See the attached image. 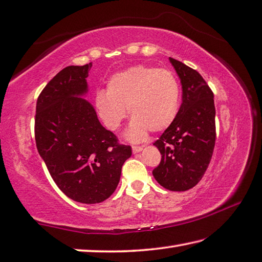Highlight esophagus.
<instances>
[{
	"label": "esophagus",
	"mask_w": 262,
	"mask_h": 262,
	"mask_svg": "<svg viewBox=\"0 0 262 262\" xmlns=\"http://www.w3.org/2000/svg\"><path fill=\"white\" fill-rule=\"evenodd\" d=\"M143 150V146H133V153L136 155V153H140Z\"/></svg>",
	"instance_id": "obj_1"
}]
</instances>
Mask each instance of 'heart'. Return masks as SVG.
Wrapping results in <instances>:
<instances>
[{
  "label": "heart",
  "mask_w": 262,
  "mask_h": 262,
  "mask_svg": "<svg viewBox=\"0 0 262 262\" xmlns=\"http://www.w3.org/2000/svg\"><path fill=\"white\" fill-rule=\"evenodd\" d=\"M181 90L170 71L146 66L130 67L115 74L106 92L99 91L94 104L97 115L110 130H118L127 117H133L126 137L141 142L148 130L162 132L172 124L179 109Z\"/></svg>",
  "instance_id": "b5f03b06"
}]
</instances>
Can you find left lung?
Returning a JSON list of instances; mask_svg holds the SVG:
<instances>
[{"mask_svg": "<svg viewBox=\"0 0 262 262\" xmlns=\"http://www.w3.org/2000/svg\"><path fill=\"white\" fill-rule=\"evenodd\" d=\"M181 79L182 104L172 124L155 144L161 162L152 171L169 191L184 192L201 181L211 160L216 141L213 93L196 70L169 58Z\"/></svg>", "mask_w": 262, "mask_h": 262, "instance_id": "8db88e82", "label": "left lung"}]
</instances>
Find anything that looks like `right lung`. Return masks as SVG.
<instances>
[{"label": "right lung", "mask_w": 262, "mask_h": 262, "mask_svg": "<svg viewBox=\"0 0 262 262\" xmlns=\"http://www.w3.org/2000/svg\"><path fill=\"white\" fill-rule=\"evenodd\" d=\"M91 67L69 66L56 74L39 94L35 117L36 146L50 175L67 196L86 204L112 195L132 156L86 100Z\"/></svg>", "instance_id": "add662e5"}]
</instances>
